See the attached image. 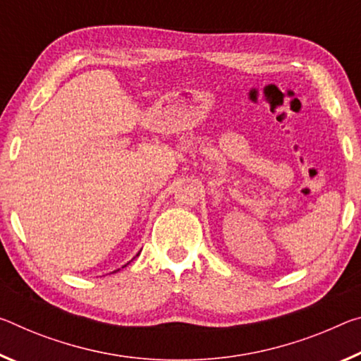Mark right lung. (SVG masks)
<instances>
[{
	"label": "right lung",
	"instance_id": "obj_1",
	"mask_svg": "<svg viewBox=\"0 0 361 361\" xmlns=\"http://www.w3.org/2000/svg\"><path fill=\"white\" fill-rule=\"evenodd\" d=\"M138 255H140V254H136V257H138ZM133 259H135V257H133ZM128 263H130V262H128ZM128 263H127V265H128ZM127 265H123V267H127ZM123 267H122V268H123ZM116 271H118V270H116ZM116 271H114V273H116Z\"/></svg>",
	"mask_w": 361,
	"mask_h": 361
}]
</instances>
